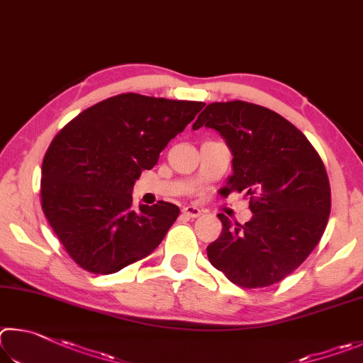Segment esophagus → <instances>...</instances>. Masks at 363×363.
<instances>
[{"label":"esophagus","instance_id":"esophagus-1","mask_svg":"<svg viewBox=\"0 0 363 363\" xmlns=\"http://www.w3.org/2000/svg\"><path fill=\"white\" fill-rule=\"evenodd\" d=\"M201 213H202L201 208L194 207V206H188V207L183 208V215H186L188 218H198Z\"/></svg>","mask_w":363,"mask_h":363}]
</instances>
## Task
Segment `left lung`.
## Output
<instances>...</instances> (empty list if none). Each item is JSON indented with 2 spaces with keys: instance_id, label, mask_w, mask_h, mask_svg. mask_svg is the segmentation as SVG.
<instances>
[{
  "instance_id": "obj_1",
  "label": "left lung",
  "mask_w": 363,
  "mask_h": 363,
  "mask_svg": "<svg viewBox=\"0 0 363 363\" xmlns=\"http://www.w3.org/2000/svg\"><path fill=\"white\" fill-rule=\"evenodd\" d=\"M217 130L233 155V175L221 189L250 196L252 218L233 223L223 213L208 262L233 284L266 287L294 272L325 231L330 183L309 140L268 108L226 101L206 106L193 129Z\"/></svg>"
}]
</instances>
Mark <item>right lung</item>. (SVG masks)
Segmentation results:
<instances>
[{
  "mask_svg": "<svg viewBox=\"0 0 363 363\" xmlns=\"http://www.w3.org/2000/svg\"><path fill=\"white\" fill-rule=\"evenodd\" d=\"M202 108V101L121 94L57 133L43 161L41 206L82 269L113 274L162 242L180 208L159 201L133 211L132 189Z\"/></svg>",
  "mask_w": 363,
  "mask_h": 363,
  "instance_id": "right-lung-1",
  "label": "right lung"
}]
</instances>
